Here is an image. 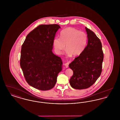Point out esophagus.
Segmentation results:
<instances>
[{"instance_id": "esophagus-1", "label": "esophagus", "mask_w": 120, "mask_h": 120, "mask_svg": "<svg viewBox=\"0 0 120 120\" xmlns=\"http://www.w3.org/2000/svg\"><path fill=\"white\" fill-rule=\"evenodd\" d=\"M69 63H70L69 62H68V63H65V64H64V65H65V67H66V68H68Z\"/></svg>"}]
</instances>
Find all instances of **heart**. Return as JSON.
Returning a JSON list of instances; mask_svg holds the SVG:
<instances>
[{
    "instance_id": "obj_1",
    "label": "heart",
    "mask_w": 120,
    "mask_h": 120,
    "mask_svg": "<svg viewBox=\"0 0 120 120\" xmlns=\"http://www.w3.org/2000/svg\"><path fill=\"white\" fill-rule=\"evenodd\" d=\"M60 38L56 37L53 40V45L56 53L60 54L66 49L68 56H74L80 55L84 50L87 42V36L83 31L72 27L62 30Z\"/></svg>"
}]
</instances>
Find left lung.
<instances>
[{"mask_svg": "<svg viewBox=\"0 0 120 120\" xmlns=\"http://www.w3.org/2000/svg\"><path fill=\"white\" fill-rule=\"evenodd\" d=\"M86 29L88 44L69 66L73 71L70 84L75 89L90 87L100 76L102 70L103 52L101 42L93 31L86 27Z\"/></svg>", "mask_w": 120, "mask_h": 120, "instance_id": "obj_1", "label": "left lung"}]
</instances>
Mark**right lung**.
<instances>
[{
    "instance_id": "obj_1",
    "label": "right lung",
    "mask_w": 120,
    "mask_h": 120,
    "mask_svg": "<svg viewBox=\"0 0 120 120\" xmlns=\"http://www.w3.org/2000/svg\"><path fill=\"white\" fill-rule=\"evenodd\" d=\"M57 24L40 25L26 37L21 52L20 66L29 85L41 90L52 89L62 70L61 57L52 52Z\"/></svg>"
}]
</instances>
